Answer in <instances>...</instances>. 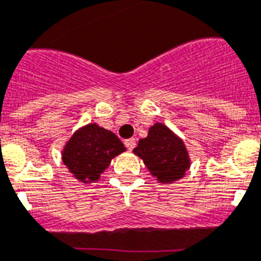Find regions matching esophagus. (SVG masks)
I'll use <instances>...</instances> for the list:
<instances>
[{
  "mask_svg": "<svg viewBox=\"0 0 261 261\" xmlns=\"http://www.w3.org/2000/svg\"><path fill=\"white\" fill-rule=\"evenodd\" d=\"M124 146L127 147L128 149H134L135 148V146H137V140L134 139V138H130V139H126L124 140Z\"/></svg>",
  "mask_w": 261,
  "mask_h": 261,
  "instance_id": "1",
  "label": "esophagus"
}]
</instances>
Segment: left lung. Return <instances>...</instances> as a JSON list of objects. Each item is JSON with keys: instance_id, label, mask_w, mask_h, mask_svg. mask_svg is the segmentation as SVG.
Masks as SVG:
<instances>
[{"instance_id": "obj_1", "label": "left lung", "mask_w": 261, "mask_h": 261, "mask_svg": "<svg viewBox=\"0 0 261 261\" xmlns=\"http://www.w3.org/2000/svg\"><path fill=\"white\" fill-rule=\"evenodd\" d=\"M134 153L143 159L148 171L159 182L180 180L190 167L184 142L163 123H155L149 128L148 137L139 140Z\"/></svg>"}]
</instances>
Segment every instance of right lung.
Returning <instances> with one entry per match:
<instances>
[{
	"mask_svg": "<svg viewBox=\"0 0 261 261\" xmlns=\"http://www.w3.org/2000/svg\"><path fill=\"white\" fill-rule=\"evenodd\" d=\"M126 151L121 139L112 131L90 123L80 128L63 149V163L81 182L99 180L112 159Z\"/></svg>",
	"mask_w": 261,
	"mask_h": 261,
	"instance_id": "obj_1",
	"label": "right lung"
}]
</instances>
